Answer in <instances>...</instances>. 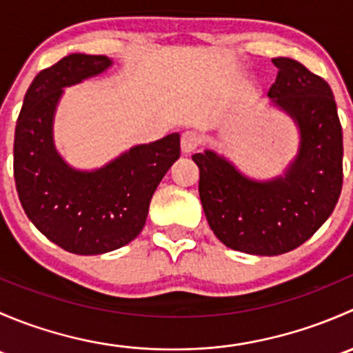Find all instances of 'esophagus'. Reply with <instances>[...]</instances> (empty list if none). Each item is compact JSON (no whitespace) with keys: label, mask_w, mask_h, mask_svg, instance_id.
<instances>
[{"label":"esophagus","mask_w":353,"mask_h":353,"mask_svg":"<svg viewBox=\"0 0 353 353\" xmlns=\"http://www.w3.org/2000/svg\"><path fill=\"white\" fill-rule=\"evenodd\" d=\"M199 145V134L196 131H184L183 137H181V150L183 154L190 155L193 154Z\"/></svg>","instance_id":"1"}]
</instances>
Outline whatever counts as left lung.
Returning <instances> with one entry per match:
<instances>
[{"mask_svg":"<svg viewBox=\"0 0 353 353\" xmlns=\"http://www.w3.org/2000/svg\"><path fill=\"white\" fill-rule=\"evenodd\" d=\"M272 61L279 74L268 97L301 133L283 176L256 181L213 150L193 155L210 229L227 248L256 256L304 244L333 213L343 184V134L330 85L295 59Z\"/></svg>","mask_w":353,"mask_h":353,"instance_id":"8db88e82","label":"left lung"}]
</instances>
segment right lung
<instances>
[{"instance_id": "1", "label": "right lung", "mask_w": 353, "mask_h": 353, "mask_svg": "<svg viewBox=\"0 0 353 353\" xmlns=\"http://www.w3.org/2000/svg\"><path fill=\"white\" fill-rule=\"evenodd\" d=\"M110 65L108 56L74 52L46 68L28 87L17 119L13 174L20 203L49 241L73 254H102L131 243L143 230L157 186L181 155L179 133H172L95 170L63 160L52 140L63 88Z\"/></svg>"}]
</instances>
